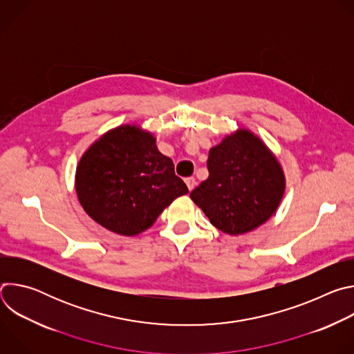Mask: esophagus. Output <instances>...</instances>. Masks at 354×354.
Returning <instances> with one entry per match:
<instances>
[{"instance_id":"esophagus-1","label":"esophagus","mask_w":354,"mask_h":354,"mask_svg":"<svg viewBox=\"0 0 354 354\" xmlns=\"http://www.w3.org/2000/svg\"><path fill=\"white\" fill-rule=\"evenodd\" d=\"M185 182H186V185H187V189H189L190 192L194 189V186H196V183H197L194 178H186V179H185Z\"/></svg>"}]
</instances>
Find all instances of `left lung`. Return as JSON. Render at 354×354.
Here are the masks:
<instances>
[{
    "mask_svg": "<svg viewBox=\"0 0 354 354\" xmlns=\"http://www.w3.org/2000/svg\"><path fill=\"white\" fill-rule=\"evenodd\" d=\"M209 178L192 193L194 205L228 235H242L265 224L286 192L284 171L265 141L239 127L214 145Z\"/></svg>",
    "mask_w": 354,
    "mask_h": 354,
    "instance_id": "1",
    "label": "left lung"
}]
</instances>
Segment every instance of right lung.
Listing matches in <instances>:
<instances>
[{"instance_id": "right-lung-1", "label": "right lung", "mask_w": 354, "mask_h": 354, "mask_svg": "<svg viewBox=\"0 0 354 354\" xmlns=\"http://www.w3.org/2000/svg\"><path fill=\"white\" fill-rule=\"evenodd\" d=\"M74 187L84 212L99 225L134 236L153 225L187 186L160 153L156 136L136 123L120 124L82 154Z\"/></svg>"}]
</instances>
